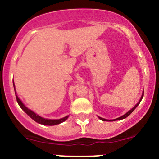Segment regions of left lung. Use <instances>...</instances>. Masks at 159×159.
<instances>
[{
	"label": "left lung",
	"instance_id": "left-lung-1",
	"mask_svg": "<svg viewBox=\"0 0 159 159\" xmlns=\"http://www.w3.org/2000/svg\"><path fill=\"white\" fill-rule=\"evenodd\" d=\"M143 96H144V92H143V94H142V97H141V99H140V101H139V103H138V104H137V105H135V106H134V108H132V109H131V110H130V111H128V112H127V113H126V114H125V115H122V116H121V117H120V118H116V119H114V120H115V121H116V120H121V119H124V118H127V117H128V116H129V115H130V114H131V112H132V111H134V109H135V108H136V107H137V106H138V105H139V103H140V102H141V101H142V98H143ZM99 118H100V119H101V120H102V121H108V120L105 119V118H100V117H99ZM111 121H113V120H111Z\"/></svg>",
	"mask_w": 159,
	"mask_h": 159
}]
</instances>
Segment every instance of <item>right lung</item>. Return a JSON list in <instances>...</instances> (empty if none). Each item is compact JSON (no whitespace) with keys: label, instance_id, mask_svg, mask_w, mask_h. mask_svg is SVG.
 Returning <instances> with one entry per match:
<instances>
[{"label":"right lung","instance_id":"right-lung-1","mask_svg":"<svg viewBox=\"0 0 159 159\" xmlns=\"http://www.w3.org/2000/svg\"><path fill=\"white\" fill-rule=\"evenodd\" d=\"M14 90H15V89H14ZM15 94H16V93H15ZM16 99H17V103H18V105H20V107L21 108V109L23 110L27 114V115H29L30 118L34 120V121H35L36 122L39 123V124L45 125H58V124H60V123L63 122V121H65V120L68 118V116H66V117H65V118H61V119H57V120L45 119V118H41V116H39V115H38L37 114H35L34 111H32L28 109L27 107H25V105H24V104L21 102V101L19 99V98L17 97V95H16Z\"/></svg>","mask_w":159,"mask_h":159}]
</instances>
